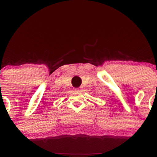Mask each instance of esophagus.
Returning a JSON list of instances; mask_svg holds the SVG:
<instances>
[{"mask_svg":"<svg viewBox=\"0 0 157 157\" xmlns=\"http://www.w3.org/2000/svg\"><path fill=\"white\" fill-rule=\"evenodd\" d=\"M80 89H75V91H80Z\"/></svg>","mask_w":157,"mask_h":157,"instance_id":"1","label":"esophagus"}]
</instances>
